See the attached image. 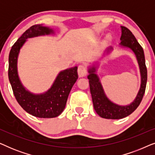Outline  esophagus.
I'll return each mask as SVG.
<instances>
[{"label":"esophagus","instance_id":"esophagus-1","mask_svg":"<svg viewBox=\"0 0 155 155\" xmlns=\"http://www.w3.org/2000/svg\"><path fill=\"white\" fill-rule=\"evenodd\" d=\"M78 75H79L80 78H82L84 77V76L87 75V70L86 68L82 65H80L78 66Z\"/></svg>","mask_w":155,"mask_h":155}]
</instances>
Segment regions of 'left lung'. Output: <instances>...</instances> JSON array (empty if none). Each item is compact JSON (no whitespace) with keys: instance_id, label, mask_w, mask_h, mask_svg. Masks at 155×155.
I'll use <instances>...</instances> for the list:
<instances>
[{"instance_id":"8db88e82","label":"left lung","mask_w":155,"mask_h":155,"mask_svg":"<svg viewBox=\"0 0 155 155\" xmlns=\"http://www.w3.org/2000/svg\"><path fill=\"white\" fill-rule=\"evenodd\" d=\"M121 29V37L120 38L121 47L128 48L134 53L138 63L140 72L141 84L136 97L128 105H118L114 103L108 98L106 95L103 87L99 80V78L96 73L98 65H93L89 67L87 78L90 87V92L94 105V109L97 114L101 118L107 119H120L125 118L133 113L140 104L145 94L147 80V68L145 65V55L142 46L137 42L133 33L126 27L120 26ZM113 48L109 47L106 50L107 54H109Z\"/></svg>"}]
</instances>
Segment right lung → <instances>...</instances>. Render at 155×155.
I'll return each instance as SVG.
<instances>
[{
    "label": "right lung",
    "instance_id": "right-lung-1",
    "mask_svg": "<svg viewBox=\"0 0 155 155\" xmlns=\"http://www.w3.org/2000/svg\"><path fill=\"white\" fill-rule=\"evenodd\" d=\"M53 34L54 29L50 27L42 25H33L14 44L9 54L8 78L16 100L25 111L38 118H54L60 115L65 109L70 92L78 78L77 66L61 71L51 88L42 94L30 92L21 82L18 72L20 48L29 38Z\"/></svg>",
    "mask_w": 155,
    "mask_h": 155
}]
</instances>
